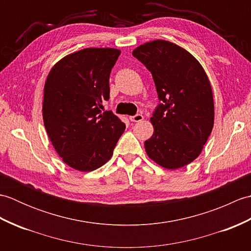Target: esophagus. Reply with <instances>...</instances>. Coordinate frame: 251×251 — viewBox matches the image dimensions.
<instances>
[{
    "mask_svg": "<svg viewBox=\"0 0 251 251\" xmlns=\"http://www.w3.org/2000/svg\"><path fill=\"white\" fill-rule=\"evenodd\" d=\"M129 120L131 122H135V123L136 122H141V121H143V115L142 114H136L134 116H130Z\"/></svg>",
    "mask_w": 251,
    "mask_h": 251,
    "instance_id": "obj_1",
    "label": "esophagus"
}]
</instances>
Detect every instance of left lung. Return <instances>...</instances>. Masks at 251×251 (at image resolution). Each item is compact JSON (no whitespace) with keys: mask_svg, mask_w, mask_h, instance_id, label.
Returning <instances> with one entry per match:
<instances>
[{"mask_svg":"<svg viewBox=\"0 0 251 251\" xmlns=\"http://www.w3.org/2000/svg\"><path fill=\"white\" fill-rule=\"evenodd\" d=\"M132 56L152 73L162 101L150 119L148 156L166 169L184 167L199 157L214 127V96L204 68L188 50L164 40L138 46Z\"/></svg>","mask_w":251,"mask_h":251,"instance_id":"obj_1","label":"left lung"}]
</instances>
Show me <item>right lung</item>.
Instances as JSON below:
<instances>
[{"label": "right lung", "mask_w": 251, "mask_h": 251, "mask_svg": "<svg viewBox=\"0 0 251 251\" xmlns=\"http://www.w3.org/2000/svg\"><path fill=\"white\" fill-rule=\"evenodd\" d=\"M120 50L89 47L69 54L51 68L44 85L43 120L62 161L79 172H93L113 155L125 124L111 111L109 78Z\"/></svg>", "instance_id": "obj_1"}]
</instances>
